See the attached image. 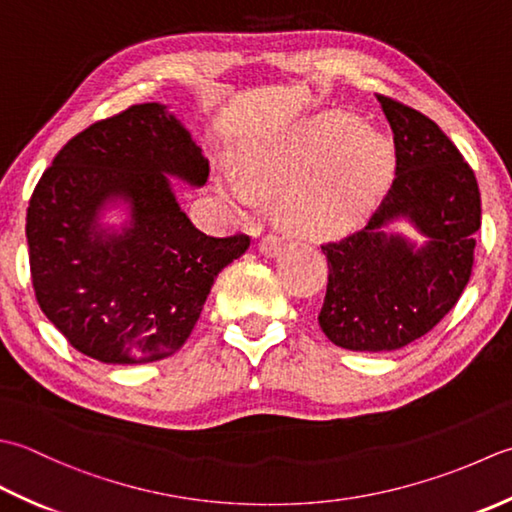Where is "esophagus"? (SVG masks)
Wrapping results in <instances>:
<instances>
[{"label":"esophagus","mask_w":512,"mask_h":512,"mask_svg":"<svg viewBox=\"0 0 512 512\" xmlns=\"http://www.w3.org/2000/svg\"><path fill=\"white\" fill-rule=\"evenodd\" d=\"M260 252L265 256H278L283 252V238L276 234H267L263 241H260Z\"/></svg>","instance_id":"esophagus-1"}]
</instances>
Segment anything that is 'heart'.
I'll use <instances>...</instances> for the list:
<instances>
[{
	"mask_svg": "<svg viewBox=\"0 0 512 512\" xmlns=\"http://www.w3.org/2000/svg\"><path fill=\"white\" fill-rule=\"evenodd\" d=\"M393 176V152L380 132L344 112H327L276 134L225 172L223 192L238 212L254 210L258 194H280L285 223L300 236H338L356 227Z\"/></svg>",
	"mask_w": 512,
	"mask_h": 512,
	"instance_id": "heart-1",
	"label": "heart"
}]
</instances>
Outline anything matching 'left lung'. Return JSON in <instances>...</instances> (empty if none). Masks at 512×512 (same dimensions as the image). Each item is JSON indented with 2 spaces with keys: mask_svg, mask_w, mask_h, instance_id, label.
Masks as SVG:
<instances>
[{
  "mask_svg": "<svg viewBox=\"0 0 512 512\" xmlns=\"http://www.w3.org/2000/svg\"><path fill=\"white\" fill-rule=\"evenodd\" d=\"M378 101L393 130L395 179L367 227L322 245L329 283L318 316L333 344L369 353L406 347L455 307L482 225L475 174L440 125L391 97ZM395 217L427 243L384 235Z\"/></svg>",
  "mask_w": 512,
  "mask_h": 512,
  "instance_id": "1",
  "label": "left lung"
}]
</instances>
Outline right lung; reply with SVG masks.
Segmentation results:
<instances>
[{
	"label": "right lung",
	"instance_id": "1",
	"mask_svg": "<svg viewBox=\"0 0 512 512\" xmlns=\"http://www.w3.org/2000/svg\"><path fill=\"white\" fill-rule=\"evenodd\" d=\"M168 176L201 187L210 163L161 103L92 123L59 150L30 196L26 238L35 298L83 356L145 364L179 351L218 271L249 236L214 238L192 225ZM121 197L131 223L98 225Z\"/></svg>",
	"mask_w": 512,
	"mask_h": 512
}]
</instances>
